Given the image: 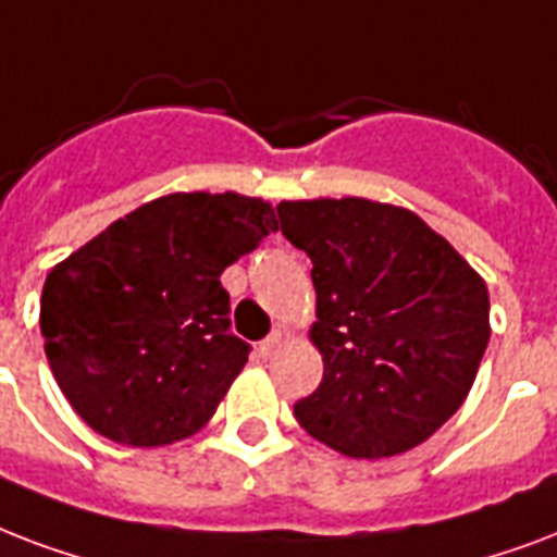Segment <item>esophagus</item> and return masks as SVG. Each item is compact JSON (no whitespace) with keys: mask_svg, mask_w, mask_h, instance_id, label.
I'll use <instances>...</instances> for the list:
<instances>
[{"mask_svg":"<svg viewBox=\"0 0 557 557\" xmlns=\"http://www.w3.org/2000/svg\"><path fill=\"white\" fill-rule=\"evenodd\" d=\"M278 346H282V331H273V334H270V337H267L264 343L258 346V355L267 360V357H273L275 351H278Z\"/></svg>","mask_w":557,"mask_h":557,"instance_id":"34e87169","label":"esophagus"}]
</instances>
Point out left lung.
Here are the masks:
<instances>
[{
  "label": "left lung",
  "mask_w": 557,
  "mask_h": 557,
  "mask_svg": "<svg viewBox=\"0 0 557 557\" xmlns=\"http://www.w3.org/2000/svg\"><path fill=\"white\" fill-rule=\"evenodd\" d=\"M284 238L310 258L319 389L293 412L351 459L426 442L462 407L491 337L488 287L416 211L363 197L282 200Z\"/></svg>",
  "instance_id": "left-lung-1"
}]
</instances>
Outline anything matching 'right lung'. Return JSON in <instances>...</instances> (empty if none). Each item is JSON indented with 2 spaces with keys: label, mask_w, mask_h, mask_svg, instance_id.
<instances>
[{
  "label": "right lung",
  "mask_w": 557,
  "mask_h": 557,
  "mask_svg": "<svg viewBox=\"0 0 557 557\" xmlns=\"http://www.w3.org/2000/svg\"><path fill=\"white\" fill-rule=\"evenodd\" d=\"M278 230L244 194H165L51 267L40 334L51 374L95 433L162 447L209 424L247 363L220 273Z\"/></svg>",
  "instance_id": "obj_1"
}]
</instances>
